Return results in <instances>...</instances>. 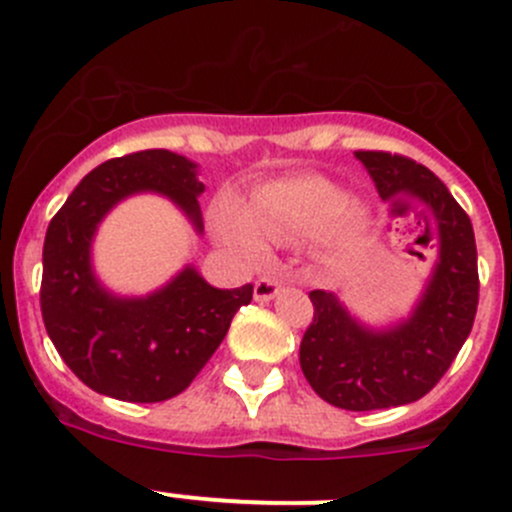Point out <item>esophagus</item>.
I'll return each instance as SVG.
<instances>
[{
    "instance_id": "obj_1",
    "label": "esophagus",
    "mask_w": 512,
    "mask_h": 512,
    "mask_svg": "<svg viewBox=\"0 0 512 512\" xmlns=\"http://www.w3.org/2000/svg\"><path fill=\"white\" fill-rule=\"evenodd\" d=\"M280 292H282V285L277 280H272V277H262V280L255 282L257 302H270V299H275Z\"/></svg>"
}]
</instances>
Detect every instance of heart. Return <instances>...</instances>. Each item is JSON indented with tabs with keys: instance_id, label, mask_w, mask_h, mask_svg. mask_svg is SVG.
<instances>
[{
	"instance_id": "1",
	"label": "heart",
	"mask_w": 512,
	"mask_h": 512,
	"mask_svg": "<svg viewBox=\"0 0 512 512\" xmlns=\"http://www.w3.org/2000/svg\"><path fill=\"white\" fill-rule=\"evenodd\" d=\"M369 213L359 200L322 175H289L252 190L247 210L223 205L215 215L218 237L245 260H262L267 240L285 242L319 232L332 252H352L364 237Z\"/></svg>"
}]
</instances>
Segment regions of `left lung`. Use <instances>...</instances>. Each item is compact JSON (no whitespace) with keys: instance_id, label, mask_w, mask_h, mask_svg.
Returning <instances> with one entry per match:
<instances>
[{"instance_id":"left-lung-1","label":"left lung","mask_w":512,"mask_h":512,"mask_svg":"<svg viewBox=\"0 0 512 512\" xmlns=\"http://www.w3.org/2000/svg\"><path fill=\"white\" fill-rule=\"evenodd\" d=\"M391 213L399 195L416 198L436 237V262L414 309L384 327H371L339 294L314 289V319L299 344L309 386L332 406L376 411L414 404L438 384L471 334L478 307V252L473 225L446 185L426 168L384 151H356Z\"/></svg>"}]
</instances>
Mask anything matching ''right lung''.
Segmentation results:
<instances>
[{
  "instance_id": "1",
  "label": "right lung",
  "mask_w": 512,
  "mask_h": 512,
  "mask_svg": "<svg viewBox=\"0 0 512 512\" xmlns=\"http://www.w3.org/2000/svg\"><path fill=\"white\" fill-rule=\"evenodd\" d=\"M198 163L173 151H141L91 170L49 223L41 317L56 352L89 389L156 404L178 396L208 364L252 285L218 289L185 265L141 297L108 289L94 270V240L108 213L133 195H160L203 235Z\"/></svg>"
}]
</instances>
